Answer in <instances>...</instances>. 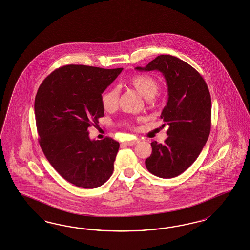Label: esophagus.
<instances>
[{
    "instance_id": "1",
    "label": "esophagus",
    "mask_w": 250,
    "mask_h": 250,
    "mask_svg": "<svg viewBox=\"0 0 250 250\" xmlns=\"http://www.w3.org/2000/svg\"><path fill=\"white\" fill-rule=\"evenodd\" d=\"M140 142V139H134V140H131V141H128V142H126V145H128V146H132V145H135L136 143H138Z\"/></svg>"
}]
</instances>
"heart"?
<instances>
[{
  "label": "heart",
  "instance_id": "heart-1",
  "mask_svg": "<svg viewBox=\"0 0 250 250\" xmlns=\"http://www.w3.org/2000/svg\"><path fill=\"white\" fill-rule=\"evenodd\" d=\"M128 84L135 88L145 99H153L159 90L157 79L148 74H140L128 79ZM119 91L116 88H108L101 95V103L105 110H112L117 107Z\"/></svg>",
  "mask_w": 250,
  "mask_h": 250
}]
</instances>
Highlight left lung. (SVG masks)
<instances>
[{"label": "left lung", "instance_id": "obj_1", "mask_svg": "<svg viewBox=\"0 0 250 250\" xmlns=\"http://www.w3.org/2000/svg\"><path fill=\"white\" fill-rule=\"evenodd\" d=\"M136 69L162 72L169 96L161 115L169 125L168 138L164 144L150 143L152 151L145 161L146 168L161 178L176 177L199 156L210 134L211 96L208 86L193 66L169 55L158 56L145 67L137 66Z\"/></svg>", "mask_w": 250, "mask_h": 250}]
</instances>
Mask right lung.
Returning <instances> with one entry per match:
<instances>
[{
    "mask_svg": "<svg viewBox=\"0 0 250 250\" xmlns=\"http://www.w3.org/2000/svg\"><path fill=\"white\" fill-rule=\"evenodd\" d=\"M123 68L67 64L48 75L35 100L38 142L55 170L74 186L92 189L112 175L120 143L91 141L88 128L104 116L101 94Z\"/></svg>",
    "mask_w": 250,
    "mask_h": 250,
    "instance_id": "1",
    "label": "right lung"
}]
</instances>
